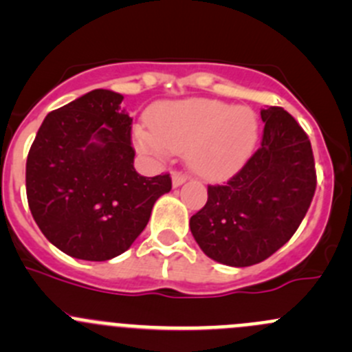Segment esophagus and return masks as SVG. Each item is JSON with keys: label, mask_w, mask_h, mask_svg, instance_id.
Returning a JSON list of instances; mask_svg holds the SVG:
<instances>
[{"label": "esophagus", "mask_w": 352, "mask_h": 352, "mask_svg": "<svg viewBox=\"0 0 352 352\" xmlns=\"http://www.w3.org/2000/svg\"><path fill=\"white\" fill-rule=\"evenodd\" d=\"M186 180H187V175H184V173H180V172L172 173V186L173 187H180L184 182H186Z\"/></svg>", "instance_id": "1"}]
</instances>
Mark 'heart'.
I'll list each match as a JSON object with an SVG mask.
<instances>
[{"label": "heart", "mask_w": 352, "mask_h": 352, "mask_svg": "<svg viewBox=\"0 0 352 352\" xmlns=\"http://www.w3.org/2000/svg\"><path fill=\"white\" fill-rule=\"evenodd\" d=\"M134 134L138 150L150 156L186 153L204 179H226L245 165L258 141L257 113L209 98L166 102Z\"/></svg>", "instance_id": "1"}]
</instances>
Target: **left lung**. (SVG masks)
Returning <instances> with one entry per match:
<instances>
[{
    "instance_id": "obj_1",
    "label": "left lung",
    "mask_w": 352,
    "mask_h": 352,
    "mask_svg": "<svg viewBox=\"0 0 352 352\" xmlns=\"http://www.w3.org/2000/svg\"><path fill=\"white\" fill-rule=\"evenodd\" d=\"M261 148L190 218V232L212 261L247 267L271 257L307 214L317 187L314 151L300 124L281 107L261 110Z\"/></svg>"
}]
</instances>
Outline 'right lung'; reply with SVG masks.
Listing matches in <instances>:
<instances>
[{
	"label": "right lung",
	"instance_id": "obj_1",
	"mask_svg": "<svg viewBox=\"0 0 352 352\" xmlns=\"http://www.w3.org/2000/svg\"><path fill=\"white\" fill-rule=\"evenodd\" d=\"M124 97L91 90L52 110L27 158V199L45 239L81 261L126 252L150 221L156 199L172 189L168 173L134 168L133 117Z\"/></svg>",
	"mask_w": 352,
	"mask_h": 352
}]
</instances>
